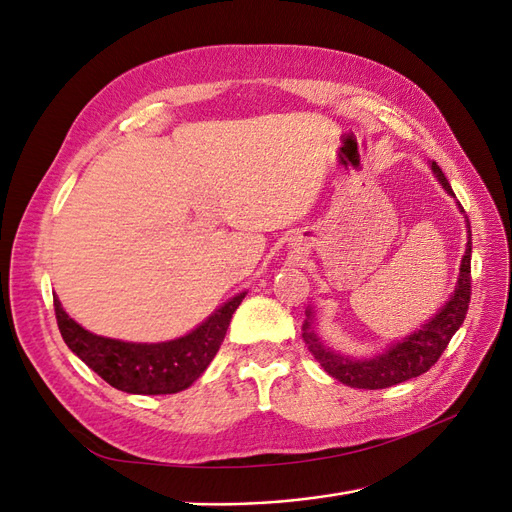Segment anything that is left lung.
I'll list each match as a JSON object with an SVG mask.
<instances>
[{
	"mask_svg": "<svg viewBox=\"0 0 512 512\" xmlns=\"http://www.w3.org/2000/svg\"><path fill=\"white\" fill-rule=\"evenodd\" d=\"M431 168L440 179V183L444 185V190L448 194H453L451 183H448V179L444 177L442 168L436 162L431 164ZM470 260H472V235L468 237L466 256L461 260L459 282L451 301H448L440 309V314H436V318H431V322H427L421 331L412 333L410 337L404 339V342L395 344L384 354L376 356V359H350V356L331 352L329 348L322 346V342L309 322L303 324V342L307 350L314 354V359L324 367V371H329V376L348 386H354V389H389L393 384L406 382L410 378L425 374L427 369H431V365L438 363L448 342H451L453 335L463 324V320H466L470 297H472ZM307 316H312V312H307Z\"/></svg>",
	"mask_w": 512,
	"mask_h": 512,
	"instance_id": "8db88e82",
	"label": "left lung"
}]
</instances>
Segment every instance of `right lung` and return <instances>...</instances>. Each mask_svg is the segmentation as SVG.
<instances>
[{"label": "right lung", "mask_w": 512, "mask_h": 512, "mask_svg": "<svg viewBox=\"0 0 512 512\" xmlns=\"http://www.w3.org/2000/svg\"><path fill=\"white\" fill-rule=\"evenodd\" d=\"M245 292L230 299L190 335L164 344H130L85 331L53 297L57 327L68 348L115 389L134 395L179 393L198 380L218 354Z\"/></svg>", "instance_id": "add662e5"}]
</instances>
